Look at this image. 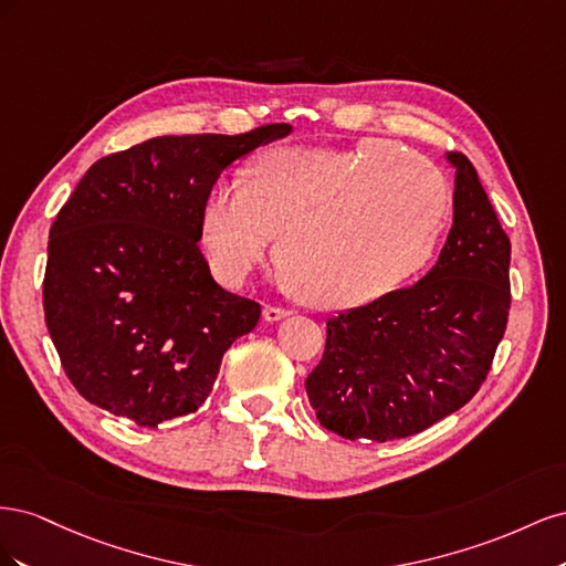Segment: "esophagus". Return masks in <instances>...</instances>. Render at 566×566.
I'll list each match as a JSON object with an SVG mask.
<instances>
[{"label": "esophagus", "instance_id": "34e87169", "mask_svg": "<svg viewBox=\"0 0 566 566\" xmlns=\"http://www.w3.org/2000/svg\"><path fill=\"white\" fill-rule=\"evenodd\" d=\"M287 314H290V312L283 310V306H271V304L264 306V321H269V323L281 321V318H285Z\"/></svg>", "mask_w": 566, "mask_h": 566}]
</instances>
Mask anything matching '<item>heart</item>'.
<instances>
[{
  "mask_svg": "<svg viewBox=\"0 0 566 566\" xmlns=\"http://www.w3.org/2000/svg\"><path fill=\"white\" fill-rule=\"evenodd\" d=\"M449 186L399 144L269 150L250 179L219 181L202 208L217 276L245 283L279 235L276 262L304 302L347 310L378 300L430 262Z\"/></svg>",
  "mask_w": 566,
  "mask_h": 566,
  "instance_id": "heart-1",
  "label": "heart"
}]
</instances>
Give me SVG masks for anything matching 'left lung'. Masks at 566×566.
I'll list each match as a JSON object with an SVG mask.
<instances>
[{
    "label": "left lung",
    "mask_w": 566,
    "mask_h": 566,
    "mask_svg": "<svg viewBox=\"0 0 566 566\" xmlns=\"http://www.w3.org/2000/svg\"><path fill=\"white\" fill-rule=\"evenodd\" d=\"M453 227L410 287L328 318L304 387L318 422L345 439L413 437L465 406L486 380L510 312V238L462 153Z\"/></svg>",
    "instance_id": "obj_1"
}]
</instances>
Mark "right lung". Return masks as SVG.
Wrapping results in <instances>:
<instances>
[{
    "instance_id": "right-lung-1",
    "label": "right lung",
    "mask_w": 566,
    "mask_h": 566,
    "mask_svg": "<svg viewBox=\"0 0 566 566\" xmlns=\"http://www.w3.org/2000/svg\"><path fill=\"white\" fill-rule=\"evenodd\" d=\"M156 136L96 160L49 231L44 321L67 380L139 427L196 413L262 306L217 285L198 248L224 169L290 134Z\"/></svg>"
}]
</instances>
